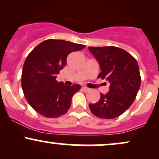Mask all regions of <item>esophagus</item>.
<instances>
[{
    "label": "esophagus",
    "instance_id": "esophagus-1",
    "mask_svg": "<svg viewBox=\"0 0 159 159\" xmlns=\"http://www.w3.org/2000/svg\"><path fill=\"white\" fill-rule=\"evenodd\" d=\"M83 90L84 91V92H88V91H90V88H88V87H83Z\"/></svg>",
    "mask_w": 159,
    "mask_h": 159
}]
</instances>
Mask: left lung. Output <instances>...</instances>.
<instances>
[{"instance_id":"obj_1","label":"left lung","mask_w":159,"mask_h":159,"mask_svg":"<svg viewBox=\"0 0 159 159\" xmlns=\"http://www.w3.org/2000/svg\"><path fill=\"white\" fill-rule=\"evenodd\" d=\"M97 60L102 72L98 78L110 83L109 92L100 93L99 100L90 104L91 112L102 119H114L132 105L140 89L138 62L129 53L115 46L88 47Z\"/></svg>"}]
</instances>
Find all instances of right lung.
Here are the masks:
<instances>
[{
    "label": "right lung",
    "mask_w": 159,
    "mask_h": 159,
    "mask_svg": "<svg viewBox=\"0 0 159 159\" xmlns=\"http://www.w3.org/2000/svg\"><path fill=\"white\" fill-rule=\"evenodd\" d=\"M84 48L85 45L65 40L47 39L27 55L21 74V87L27 102L39 114L56 118L68 111L72 96L81 86L59 83L57 75L64 68L71 52Z\"/></svg>",
    "instance_id": "1"
}]
</instances>
